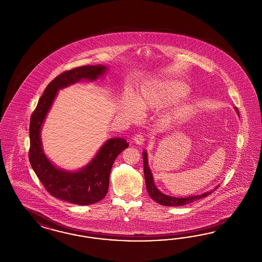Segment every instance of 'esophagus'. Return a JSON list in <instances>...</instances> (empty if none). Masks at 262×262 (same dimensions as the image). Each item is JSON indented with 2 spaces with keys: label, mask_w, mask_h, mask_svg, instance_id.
Returning <instances> with one entry per match:
<instances>
[{
  "label": "esophagus",
  "mask_w": 262,
  "mask_h": 262,
  "mask_svg": "<svg viewBox=\"0 0 262 262\" xmlns=\"http://www.w3.org/2000/svg\"><path fill=\"white\" fill-rule=\"evenodd\" d=\"M134 140H135L136 144L142 145L145 141L144 136H141V135H136L134 137Z\"/></svg>",
  "instance_id": "1"
}]
</instances>
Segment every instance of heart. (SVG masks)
Instances as JSON below:
<instances>
[{"label":"heart","mask_w":262,"mask_h":262,"mask_svg":"<svg viewBox=\"0 0 262 262\" xmlns=\"http://www.w3.org/2000/svg\"><path fill=\"white\" fill-rule=\"evenodd\" d=\"M189 93V87L183 82L176 80L155 79L147 82L138 92L133 100L126 97L123 101L122 111L129 121L138 120V113L146 115L149 112L163 108L176 103ZM192 110L190 103H183L173 110L170 120H176L190 114Z\"/></svg>","instance_id":"heart-1"}]
</instances>
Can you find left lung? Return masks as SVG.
Returning <instances> with one entry per match:
<instances>
[{
    "mask_svg": "<svg viewBox=\"0 0 262 262\" xmlns=\"http://www.w3.org/2000/svg\"><path fill=\"white\" fill-rule=\"evenodd\" d=\"M235 110H236L237 114L239 115V111L237 107H235ZM142 155H143V166H144L145 182H146L147 191H148L149 195L151 196V199H154L159 204L163 205V206H183V205L191 203L195 200L206 198L208 194H210L212 192V190H211V191L199 194V195H190L188 198H174V196L164 194L161 190H158V188L155 185L153 174H152V171L148 164V157H147L146 151H143ZM217 188H219V186L214 188V190H216Z\"/></svg>",
    "mask_w": 262,
    "mask_h": 262,
    "instance_id": "obj_1",
    "label": "left lung"
}]
</instances>
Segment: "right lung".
Instances as JSON below:
<instances>
[{"label":"right lung","mask_w":262,"mask_h":262,"mask_svg":"<svg viewBox=\"0 0 262 262\" xmlns=\"http://www.w3.org/2000/svg\"><path fill=\"white\" fill-rule=\"evenodd\" d=\"M107 68L103 64L83 66L58 75L50 82L37 102L30 122L29 160L37 178L56 199L77 205H90L103 199L109 187V175L118 155L127 148L126 139L110 138L90 163L77 171L57 167L46 157L40 138L41 126L58 91L81 80L95 81Z\"/></svg>","instance_id":"1"}]
</instances>
